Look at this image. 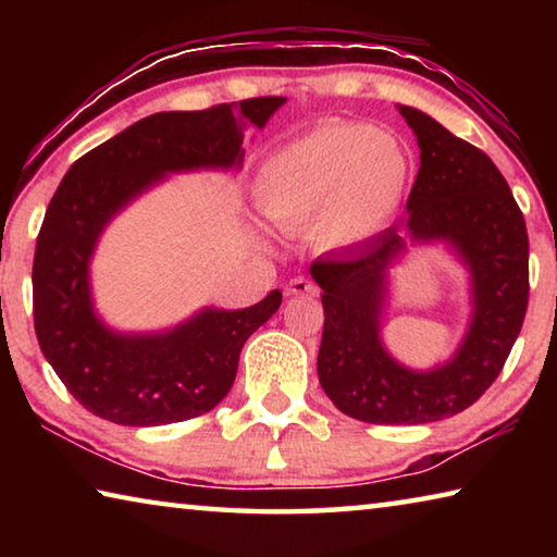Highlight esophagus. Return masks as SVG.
<instances>
[{"label":"esophagus","instance_id":"obj_1","mask_svg":"<svg viewBox=\"0 0 557 557\" xmlns=\"http://www.w3.org/2000/svg\"><path fill=\"white\" fill-rule=\"evenodd\" d=\"M285 295H307V297H314L317 295V285L314 282H309L307 277H295L289 280V285L285 287Z\"/></svg>","mask_w":557,"mask_h":557}]
</instances>
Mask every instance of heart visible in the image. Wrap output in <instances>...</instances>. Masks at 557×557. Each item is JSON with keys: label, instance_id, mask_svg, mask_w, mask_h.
I'll return each instance as SVG.
<instances>
[{"label": "heart", "instance_id": "b5f03b06", "mask_svg": "<svg viewBox=\"0 0 557 557\" xmlns=\"http://www.w3.org/2000/svg\"><path fill=\"white\" fill-rule=\"evenodd\" d=\"M412 182L410 149L369 122L332 120L262 162L260 211L280 228L312 225L322 250H348L388 228Z\"/></svg>", "mask_w": 557, "mask_h": 557}]
</instances>
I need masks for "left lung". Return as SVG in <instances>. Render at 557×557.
Masks as SVG:
<instances>
[{"label": "left lung", "instance_id": "left-lung-1", "mask_svg": "<svg viewBox=\"0 0 557 557\" xmlns=\"http://www.w3.org/2000/svg\"><path fill=\"white\" fill-rule=\"evenodd\" d=\"M398 110L420 147L408 221L309 268L324 305L319 383L338 410L371 425H425L467 410L502 373L528 307V233L506 178L428 112ZM408 242L447 244L470 272L468 332L428 372L395 362L380 336L389 270Z\"/></svg>", "mask_w": 557, "mask_h": 557}]
</instances>
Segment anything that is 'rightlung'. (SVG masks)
Here are the masks:
<instances>
[{
    "mask_svg": "<svg viewBox=\"0 0 557 557\" xmlns=\"http://www.w3.org/2000/svg\"><path fill=\"white\" fill-rule=\"evenodd\" d=\"M282 106L285 98H250L157 112L83 154L55 188L36 238L34 326L46 361L92 414L169 425L228 395L240 348L277 312L280 289L245 309L203 307L162 332H117L92 305L90 260L110 221L169 174L238 172L245 129H262Z\"/></svg>",
    "mask_w": 557,
    "mask_h": 557,
    "instance_id": "obj_1",
    "label": "right lung"
}]
</instances>
